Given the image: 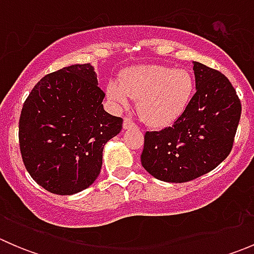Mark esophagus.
Returning a JSON list of instances; mask_svg holds the SVG:
<instances>
[{
    "mask_svg": "<svg viewBox=\"0 0 254 254\" xmlns=\"http://www.w3.org/2000/svg\"><path fill=\"white\" fill-rule=\"evenodd\" d=\"M136 127V124H135L132 120H130L129 118H124V122H123V129L127 130V129H134Z\"/></svg>",
    "mask_w": 254,
    "mask_h": 254,
    "instance_id": "obj_1",
    "label": "esophagus"
}]
</instances>
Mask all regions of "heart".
Segmentation results:
<instances>
[{
	"mask_svg": "<svg viewBox=\"0 0 254 254\" xmlns=\"http://www.w3.org/2000/svg\"><path fill=\"white\" fill-rule=\"evenodd\" d=\"M194 81L183 68L163 65H139L120 76V83L107 84V97L117 108H127L137 99V112L151 127H163L182 117L193 97Z\"/></svg>",
	"mask_w": 254,
	"mask_h": 254,
	"instance_id": "1",
	"label": "heart"
}]
</instances>
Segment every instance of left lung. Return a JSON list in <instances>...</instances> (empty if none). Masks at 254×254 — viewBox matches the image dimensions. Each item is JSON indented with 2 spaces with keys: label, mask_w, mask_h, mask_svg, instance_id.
<instances>
[{
  "label": "left lung",
  "mask_w": 254,
  "mask_h": 254,
  "mask_svg": "<svg viewBox=\"0 0 254 254\" xmlns=\"http://www.w3.org/2000/svg\"><path fill=\"white\" fill-rule=\"evenodd\" d=\"M196 92L172 127L146 131L142 167L170 183L193 181L216 168L231 152L241 102L219 71L193 61Z\"/></svg>",
  "instance_id": "8db88e82"
}]
</instances>
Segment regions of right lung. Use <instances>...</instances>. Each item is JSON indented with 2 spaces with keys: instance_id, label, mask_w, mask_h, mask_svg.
I'll list each match as a JSON object with an SVG mask.
<instances>
[{
  "instance_id": "right-lung-1",
  "label": "right lung",
  "mask_w": 254,
  "mask_h": 254,
  "mask_svg": "<svg viewBox=\"0 0 254 254\" xmlns=\"http://www.w3.org/2000/svg\"><path fill=\"white\" fill-rule=\"evenodd\" d=\"M91 64L44 76L23 104L19 147L30 177L48 191L72 195L99 176L107 141L123 119L104 111Z\"/></svg>"
}]
</instances>
